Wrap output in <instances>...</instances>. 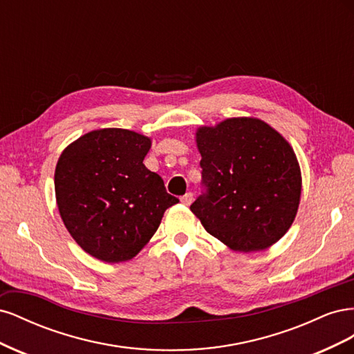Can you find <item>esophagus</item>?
I'll return each mask as SVG.
<instances>
[{
	"label": "esophagus",
	"instance_id": "1",
	"mask_svg": "<svg viewBox=\"0 0 354 354\" xmlns=\"http://www.w3.org/2000/svg\"><path fill=\"white\" fill-rule=\"evenodd\" d=\"M180 201H181V203H183V205H190L192 201H194V194H190V192H189V194H186L185 196H181Z\"/></svg>",
	"mask_w": 354,
	"mask_h": 354
}]
</instances>
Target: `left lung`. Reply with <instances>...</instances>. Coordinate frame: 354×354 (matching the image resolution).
Here are the masks:
<instances>
[{"label": "left lung", "mask_w": 354, "mask_h": 354, "mask_svg": "<svg viewBox=\"0 0 354 354\" xmlns=\"http://www.w3.org/2000/svg\"><path fill=\"white\" fill-rule=\"evenodd\" d=\"M195 140L207 194L190 211L233 251L270 248L291 227L301 198V169L292 146L252 116L202 125Z\"/></svg>", "instance_id": "1"}]
</instances>
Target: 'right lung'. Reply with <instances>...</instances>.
I'll return each instance as SVG.
<instances>
[{
  "label": "right lung",
  "instance_id": "obj_1",
  "mask_svg": "<svg viewBox=\"0 0 354 354\" xmlns=\"http://www.w3.org/2000/svg\"><path fill=\"white\" fill-rule=\"evenodd\" d=\"M152 138L102 128L65 147L55 171L56 202L73 241L94 259H134L178 202L143 164Z\"/></svg>",
  "mask_w": 354,
  "mask_h": 354
}]
</instances>
